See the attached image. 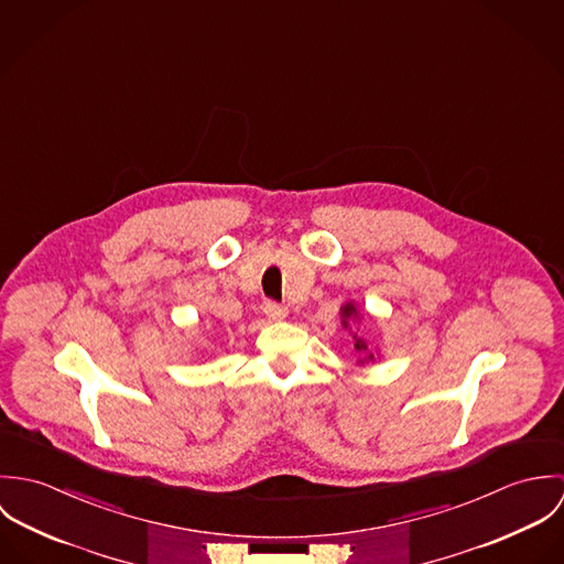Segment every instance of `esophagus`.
<instances>
[{"label":"esophagus","mask_w":564,"mask_h":564,"mask_svg":"<svg viewBox=\"0 0 564 564\" xmlns=\"http://www.w3.org/2000/svg\"><path fill=\"white\" fill-rule=\"evenodd\" d=\"M264 315H267L271 322H280V319H284V317L289 315V311H286V306H282V304H278V302H267V304H264Z\"/></svg>","instance_id":"34e87169"}]
</instances>
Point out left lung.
<instances>
[{
	"label": "left lung",
	"instance_id": "8db88e82",
	"mask_svg": "<svg viewBox=\"0 0 564 564\" xmlns=\"http://www.w3.org/2000/svg\"><path fill=\"white\" fill-rule=\"evenodd\" d=\"M351 315H356V308H354L351 304H345V306H343V317L347 319V317H351ZM345 327H347V325H345ZM354 338H356V351L367 354V358H369V360H373V354H369V351H367V343H365L362 338H358V336H354Z\"/></svg>",
	"mask_w": 564,
	"mask_h": 564
}]
</instances>
